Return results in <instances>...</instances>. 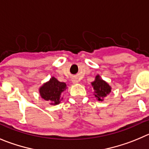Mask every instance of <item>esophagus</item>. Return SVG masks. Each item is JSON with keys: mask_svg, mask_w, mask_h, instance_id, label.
Returning <instances> with one entry per match:
<instances>
[{"mask_svg": "<svg viewBox=\"0 0 149 149\" xmlns=\"http://www.w3.org/2000/svg\"><path fill=\"white\" fill-rule=\"evenodd\" d=\"M72 82H73V84H77L78 80L76 79H73V80H72Z\"/></svg>", "mask_w": 149, "mask_h": 149, "instance_id": "obj_1", "label": "esophagus"}]
</instances>
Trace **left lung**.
Listing matches in <instances>:
<instances>
[{"label":"left lung","instance_id":"1","mask_svg":"<svg viewBox=\"0 0 149 149\" xmlns=\"http://www.w3.org/2000/svg\"><path fill=\"white\" fill-rule=\"evenodd\" d=\"M92 85L95 91V96L97 97L99 101H102L101 98L106 96L111 92L110 86L106 81L100 79L99 76L95 77V80L92 82Z\"/></svg>","mask_w":149,"mask_h":149}]
</instances>
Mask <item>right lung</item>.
Masks as SVG:
<instances>
[{"instance_id":"obj_1","label":"right lung","mask_w":149,"mask_h":149,"mask_svg":"<svg viewBox=\"0 0 149 149\" xmlns=\"http://www.w3.org/2000/svg\"><path fill=\"white\" fill-rule=\"evenodd\" d=\"M66 89V84L60 82L52 77L50 81L43 84L40 89V95L46 101H51V104H58L60 101V95L62 92Z\"/></svg>"}]
</instances>
